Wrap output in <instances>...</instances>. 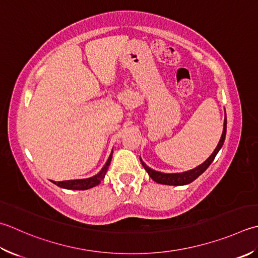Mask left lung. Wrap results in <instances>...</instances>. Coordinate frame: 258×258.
<instances>
[{"mask_svg": "<svg viewBox=\"0 0 258 258\" xmlns=\"http://www.w3.org/2000/svg\"><path fill=\"white\" fill-rule=\"evenodd\" d=\"M226 130H227V118L225 116V120H224V130H223V134H221V138L218 145L215 149L208 159H207L203 164H200L197 166V168L185 171V172H181V173H163V172H159V171L152 170L149 168L142 160H141V163H142L143 168L146 170V172L149 173V175L152 178L153 181L161 184H168V185H184L191 183L194 180H196L200 174H203L205 171L208 169V166L211 164V162L215 160L217 153L219 152V150L221 149V146L224 145L225 142V138H226Z\"/></svg>", "mask_w": 258, "mask_h": 258, "instance_id": "1", "label": "left lung"}]
</instances>
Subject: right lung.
I'll return each mask as SVG.
<instances>
[{"mask_svg":"<svg viewBox=\"0 0 258 258\" xmlns=\"http://www.w3.org/2000/svg\"><path fill=\"white\" fill-rule=\"evenodd\" d=\"M112 155H113V151L109 155L107 162H106V164L103 166V169L99 171V173L92 176V178L59 181V182H54L53 181V183L60 186V188L68 189V190H87L90 188H94V186L98 185L100 182H102V180L105 178V174H106V172H107V169L110 164V161H112Z\"/></svg>","mask_w":258,"mask_h":258,"instance_id":"add662e5","label":"right lung"}]
</instances>
